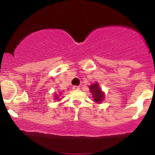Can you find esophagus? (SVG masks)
Here are the masks:
<instances>
[{
	"label": "esophagus",
	"mask_w": 155,
	"mask_h": 155,
	"mask_svg": "<svg viewBox=\"0 0 155 155\" xmlns=\"http://www.w3.org/2000/svg\"><path fill=\"white\" fill-rule=\"evenodd\" d=\"M79 86H76V85H74V86L73 87V90H79Z\"/></svg>",
	"instance_id": "34e87169"
}]
</instances>
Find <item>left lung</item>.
I'll list each match as a JSON object with an SVG mask.
<instances>
[{
    "label": "left lung",
    "mask_w": 155,
    "mask_h": 155,
    "mask_svg": "<svg viewBox=\"0 0 155 155\" xmlns=\"http://www.w3.org/2000/svg\"><path fill=\"white\" fill-rule=\"evenodd\" d=\"M90 92L92 93V97H93L94 101L96 103H101L103 101V99L104 97V92L101 91V88L99 87V85L97 83L93 84L90 85Z\"/></svg>",
    "instance_id": "8db88e82"
}]
</instances>
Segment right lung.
<instances>
[{
	"instance_id": "obj_1",
	"label": "right lung",
	"mask_w": 155,
	"mask_h": 155,
	"mask_svg": "<svg viewBox=\"0 0 155 155\" xmlns=\"http://www.w3.org/2000/svg\"><path fill=\"white\" fill-rule=\"evenodd\" d=\"M57 96H58V95H57Z\"/></svg>"
}]
</instances>
